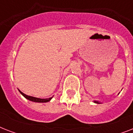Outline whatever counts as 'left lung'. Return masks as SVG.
<instances>
[{
	"instance_id": "obj_1",
	"label": "left lung",
	"mask_w": 133,
	"mask_h": 133,
	"mask_svg": "<svg viewBox=\"0 0 133 133\" xmlns=\"http://www.w3.org/2000/svg\"><path fill=\"white\" fill-rule=\"evenodd\" d=\"M95 103H99V102H98V101H95Z\"/></svg>"
}]
</instances>
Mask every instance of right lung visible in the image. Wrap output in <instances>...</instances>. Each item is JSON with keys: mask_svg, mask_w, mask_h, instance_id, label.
<instances>
[{"mask_svg": "<svg viewBox=\"0 0 133 133\" xmlns=\"http://www.w3.org/2000/svg\"><path fill=\"white\" fill-rule=\"evenodd\" d=\"M19 92H21L23 97H25L26 99H28V100H30V101H34V102H38V103H45V102H48V101H50L51 100L52 97H50V98H48V99H40V98H36V97H31V96H28V95H25V94H24L23 92H22L21 91L19 90Z\"/></svg>", "mask_w": 133, "mask_h": 133, "instance_id": "1", "label": "right lung"}]
</instances>
